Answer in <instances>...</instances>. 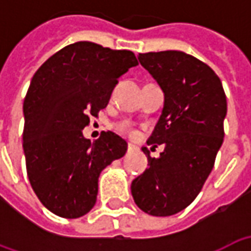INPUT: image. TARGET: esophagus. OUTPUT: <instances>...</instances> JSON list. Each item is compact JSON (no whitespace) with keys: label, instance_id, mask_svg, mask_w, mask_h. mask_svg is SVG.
Segmentation results:
<instances>
[{"label":"esophagus","instance_id":"34e87169","mask_svg":"<svg viewBox=\"0 0 251 251\" xmlns=\"http://www.w3.org/2000/svg\"><path fill=\"white\" fill-rule=\"evenodd\" d=\"M137 148L133 144H127V152H134Z\"/></svg>","mask_w":251,"mask_h":251}]
</instances>
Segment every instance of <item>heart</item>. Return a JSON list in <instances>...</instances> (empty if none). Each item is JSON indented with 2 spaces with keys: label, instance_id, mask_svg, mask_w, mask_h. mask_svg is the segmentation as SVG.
I'll use <instances>...</instances> for the list:
<instances>
[{
  "label": "heart",
  "instance_id": "heart-1",
  "mask_svg": "<svg viewBox=\"0 0 251 251\" xmlns=\"http://www.w3.org/2000/svg\"><path fill=\"white\" fill-rule=\"evenodd\" d=\"M117 129H118V131L124 133V134H127V136L133 137L137 134L136 130L131 127V125L129 122H121V124H118V126H117Z\"/></svg>",
  "mask_w": 251,
  "mask_h": 251
}]
</instances>
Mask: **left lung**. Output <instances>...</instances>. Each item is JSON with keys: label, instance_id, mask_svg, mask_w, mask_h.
Instances as JSON below:
<instances>
[{"label": "left lung", "instance_id": "1", "mask_svg": "<svg viewBox=\"0 0 251 251\" xmlns=\"http://www.w3.org/2000/svg\"><path fill=\"white\" fill-rule=\"evenodd\" d=\"M138 60L164 91V107L148 144L165 149L151 157L133 180L131 195L144 212L175 215L203 188L225 137L226 94L219 76L199 59L181 51L140 53Z\"/></svg>", "mask_w": 251, "mask_h": 251}]
</instances>
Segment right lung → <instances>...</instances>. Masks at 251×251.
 Wrapping results in <instances>:
<instances>
[{
    "label": "right lung",
    "instance_id": "1",
    "mask_svg": "<svg viewBox=\"0 0 251 251\" xmlns=\"http://www.w3.org/2000/svg\"><path fill=\"white\" fill-rule=\"evenodd\" d=\"M137 64L131 51L77 41L52 55L32 77L24 99L26 174L55 215H86L97 201L102 169L125 156L127 144L113 131L91 142L82 130L107 106L118 77Z\"/></svg>",
    "mask_w": 251,
    "mask_h": 251
}]
</instances>
